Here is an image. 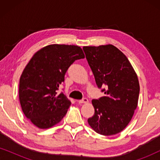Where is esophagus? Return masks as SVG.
<instances>
[{"mask_svg":"<svg viewBox=\"0 0 160 160\" xmlns=\"http://www.w3.org/2000/svg\"><path fill=\"white\" fill-rule=\"evenodd\" d=\"M77 102L78 103H87V102H88V99L87 98H83L82 100H77Z\"/></svg>","mask_w":160,"mask_h":160,"instance_id":"34e87169","label":"esophagus"}]
</instances>
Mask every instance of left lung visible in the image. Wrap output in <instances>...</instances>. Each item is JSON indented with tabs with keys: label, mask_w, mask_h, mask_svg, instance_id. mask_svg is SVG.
Wrapping results in <instances>:
<instances>
[{
	"label": "left lung",
	"mask_w": 160,
	"mask_h": 160,
	"mask_svg": "<svg viewBox=\"0 0 160 160\" xmlns=\"http://www.w3.org/2000/svg\"><path fill=\"white\" fill-rule=\"evenodd\" d=\"M98 88L105 96L92 100L89 126L102 135L117 134L130 123L138 102L140 85L130 61L111 44L83 47Z\"/></svg>",
	"instance_id": "8db88e82"
}]
</instances>
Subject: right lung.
<instances>
[{
    "label": "right lung",
    "instance_id": "right-lung-1",
    "mask_svg": "<svg viewBox=\"0 0 160 160\" xmlns=\"http://www.w3.org/2000/svg\"><path fill=\"white\" fill-rule=\"evenodd\" d=\"M83 58L80 47L51 44L36 52L25 66L19 79V102L24 114L37 128H52L66 114L71 101L58 90L71 65Z\"/></svg>",
    "mask_w": 160,
    "mask_h": 160
}]
</instances>
